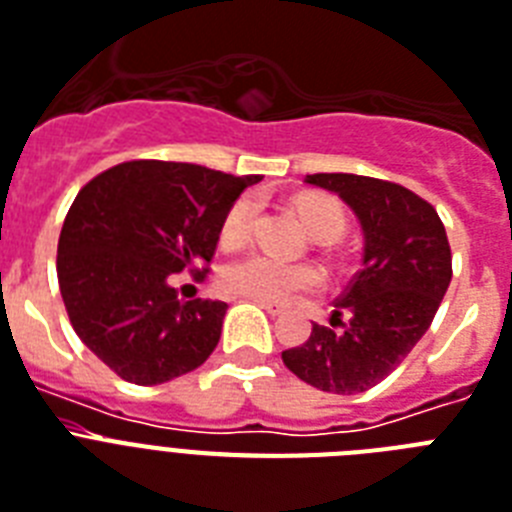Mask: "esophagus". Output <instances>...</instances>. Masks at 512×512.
I'll return each mask as SVG.
<instances>
[{
  "instance_id": "1",
  "label": "esophagus",
  "mask_w": 512,
  "mask_h": 512,
  "mask_svg": "<svg viewBox=\"0 0 512 512\" xmlns=\"http://www.w3.org/2000/svg\"><path fill=\"white\" fill-rule=\"evenodd\" d=\"M257 305L263 307V310H268L270 315H278V313H284V305H278V302H257Z\"/></svg>"
}]
</instances>
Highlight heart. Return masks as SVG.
<instances>
[{
	"label": "heart",
	"mask_w": 512,
	"mask_h": 512,
	"mask_svg": "<svg viewBox=\"0 0 512 512\" xmlns=\"http://www.w3.org/2000/svg\"><path fill=\"white\" fill-rule=\"evenodd\" d=\"M292 210L313 239L331 242L344 231V210L334 199L297 197ZM252 218H255L252 199L234 202L220 223V244L234 249L247 242ZM218 284L228 297L255 299V302H289L297 294L315 292L323 284V276L315 265L284 263V260L255 252V255L228 263L220 270Z\"/></svg>",
	"instance_id": "heart-1"
}]
</instances>
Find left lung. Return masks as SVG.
<instances>
[{
    "label": "left lung",
    "mask_w": 512,
    "mask_h": 512,
    "mask_svg": "<svg viewBox=\"0 0 512 512\" xmlns=\"http://www.w3.org/2000/svg\"><path fill=\"white\" fill-rule=\"evenodd\" d=\"M307 184L336 191L363 226V268L334 302L330 326L284 350L305 384L357 394L381 384L429 331L452 278L442 218L415 191L355 173H315Z\"/></svg>",
    "instance_id": "left-lung-1"
}]
</instances>
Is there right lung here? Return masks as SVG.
Here are the masks:
<instances>
[{
  "instance_id": "obj_1",
  "label": "right lung",
  "mask_w": 512,
  "mask_h": 512,
  "mask_svg": "<svg viewBox=\"0 0 512 512\" xmlns=\"http://www.w3.org/2000/svg\"><path fill=\"white\" fill-rule=\"evenodd\" d=\"M257 181L191 162L131 160L78 191L57 242L60 294L81 342L123 381L162 384L213 355L228 305L181 302L170 276L207 273L220 223Z\"/></svg>"
}]
</instances>
